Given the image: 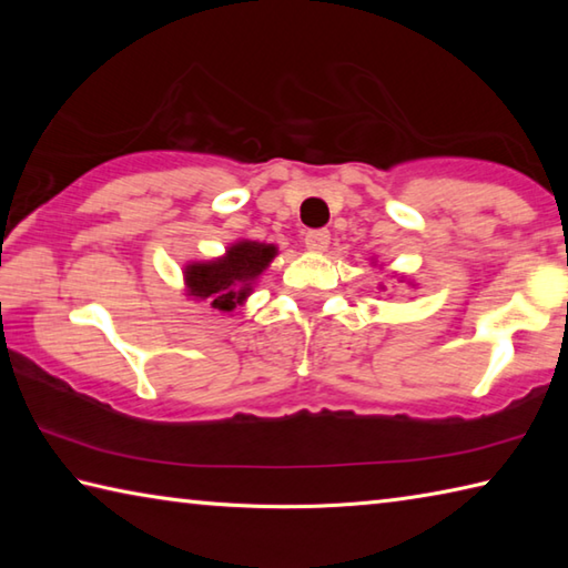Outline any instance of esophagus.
Returning <instances> with one entry per match:
<instances>
[{
    "label": "esophagus",
    "mask_w": 568,
    "mask_h": 568,
    "mask_svg": "<svg viewBox=\"0 0 568 568\" xmlns=\"http://www.w3.org/2000/svg\"><path fill=\"white\" fill-rule=\"evenodd\" d=\"M328 245H331L328 230H311V233H305V247L311 250V253H323V250H328Z\"/></svg>",
    "instance_id": "esophagus-1"
}]
</instances>
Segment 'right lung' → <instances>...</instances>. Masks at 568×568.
<instances>
[{
  "label": "right lung",
  "mask_w": 568,
  "mask_h": 568,
  "mask_svg": "<svg viewBox=\"0 0 568 568\" xmlns=\"http://www.w3.org/2000/svg\"><path fill=\"white\" fill-rule=\"evenodd\" d=\"M275 255V245L255 243V240H237V243L225 250L223 257L185 265L187 295L205 301L213 311L233 313L253 293L257 275L273 263Z\"/></svg>",
  "instance_id": "1"
}]
</instances>
